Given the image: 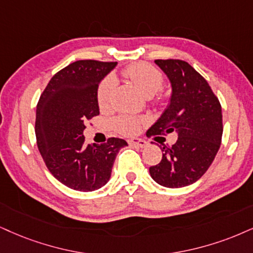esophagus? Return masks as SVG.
I'll return each instance as SVG.
<instances>
[{"mask_svg":"<svg viewBox=\"0 0 253 253\" xmlns=\"http://www.w3.org/2000/svg\"><path fill=\"white\" fill-rule=\"evenodd\" d=\"M129 144L131 146H136V148H144V146H146V142L139 138H132L129 141Z\"/></svg>","mask_w":253,"mask_h":253,"instance_id":"34e87169","label":"esophagus"}]
</instances>
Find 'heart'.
Masks as SVG:
<instances>
[{
	"label": "heart",
	"mask_w": 253,
	"mask_h": 253,
	"mask_svg": "<svg viewBox=\"0 0 253 253\" xmlns=\"http://www.w3.org/2000/svg\"><path fill=\"white\" fill-rule=\"evenodd\" d=\"M122 75L126 79L131 81L139 91L146 97H151L163 88V74L161 73V70H158L157 68L149 63L139 62V63L127 65L126 68L122 70ZM114 88L115 81L110 77L102 81L97 89V103L99 108L104 109L110 104ZM141 126V118L129 116V115H122V116L115 118L114 121L115 130L126 136L135 135L136 132H138Z\"/></svg>",
	"instance_id": "heart-1"
}]
</instances>
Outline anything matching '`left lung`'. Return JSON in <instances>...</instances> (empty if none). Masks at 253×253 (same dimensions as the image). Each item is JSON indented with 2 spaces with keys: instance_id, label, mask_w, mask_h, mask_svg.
Wrapping results in <instances>:
<instances>
[{
  "instance_id": "obj_1",
  "label": "left lung",
  "mask_w": 253,
  "mask_h": 253,
  "mask_svg": "<svg viewBox=\"0 0 253 253\" xmlns=\"http://www.w3.org/2000/svg\"><path fill=\"white\" fill-rule=\"evenodd\" d=\"M171 83L170 103L148 130L149 136L176 132L172 146L163 145L160 163L150 167L152 179L165 188L197 182L212 164L223 135L222 107L207 80L188 62L156 60Z\"/></svg>"
}]
</instances>
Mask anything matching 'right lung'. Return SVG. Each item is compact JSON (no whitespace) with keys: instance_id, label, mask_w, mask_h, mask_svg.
<instances>
[{"instance_id":"right-lung-1","label":"right lung","mask_w":253,"mask_h":253,"mask_svg":"<svg viewBox=\"0 0 253 253\" xmlns=\"http://www.w3.org/2000/svg\"><path fill=\"white\" fill-rule=\"evenodd\" d=\"M116 62L81 60L52 76L36 108L35 133L43 161L56 179L77 191H93L110 179L118 151L127 145L111 138L85 144V124L99 115L98 84Z\"/></svg>"}]
</instances>
